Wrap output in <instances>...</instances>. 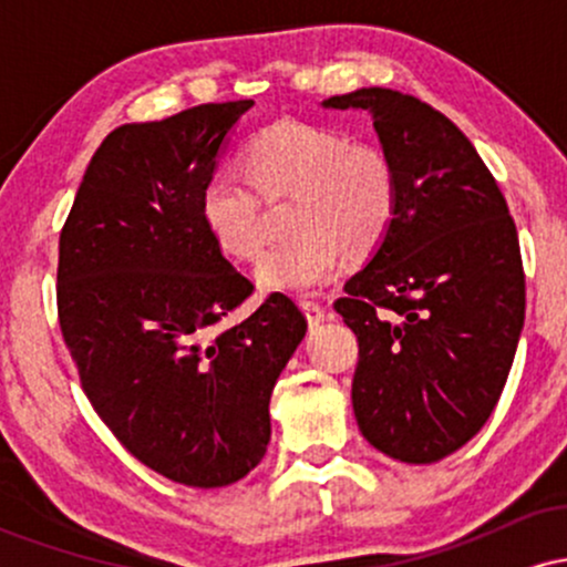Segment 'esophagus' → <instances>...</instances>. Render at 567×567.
<instances>
[{
  "instance_id": "obj_1",
  "label": "esophagus",
  "mask_w": 567,
  "mask_h": 567,
  "mask_svg": "<svg viewBox=\"0 0 567 567\" xmlns=\"http://www.w3.org/2000/svg\"><path fill=\"white\" fill-rule=\"evenodd\" d=\"M301 309L306 315V320H309V324H320L324 320V306L317 303V301H306V298H301Z\"/></svg>"
}]
</instances>
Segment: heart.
<instances>
[{
	"instance_id": "obj_1",
	"label": "heart",
	"mask_w": 567,
	"mask_h": 567,
	"mask_svg": "<svg viewBox=\"0 0 567 567\" xmlns=\"http://www.w3.org/2000/svg\"><path fill=\"white\" fill-rule=\"evenodd\" d=\"M247 181L213 173L199 192V218L226 256H261L269 226L264 202L292 197V237L271 247L256 269L266 290L311 292L336 275L343 252L368 258L392 231L400 205L396 171L373 143L333 127L282 120L245 143Z\"/></svg>"
}]
</instances>
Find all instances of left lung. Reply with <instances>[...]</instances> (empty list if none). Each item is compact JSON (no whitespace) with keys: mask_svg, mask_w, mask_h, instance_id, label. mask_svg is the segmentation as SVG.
<instances>
[{"mask_svg":"<svg viewBox=\"0 0 567 567\" xmlns=\"http://www.w3.org/2000/svg\"><path fill=\"white\" fill-rule=\"evenodd\" d=\"M373 116L400 205L336 311L360 343L351 405L365 440L434 464L491 419L525 322L517 226L472 141L413 95L362 87L322 101Z\"/></svg>","mask_w":567,"mask_h":567,"instance_id":"obj_1","label":"left lung"}]
</instances>
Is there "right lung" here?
<instances>
[{
  "label": "right lung",
  "instance_id": "right-lung-1",
  "mask_svg": "<svg viewBox=\"0 0 567 567\" xmlns=\"http://www.w3.org/2000/svg\"><path fill=\"white\" fill-rule=\"evenodd\" d=\"M252 101L122 125L90 159L58 243V322L90 405L141 464L224 487L264 458L271 389L306 317L252 296L199 218V192Z\"/></svg>",
  "mask_w": 567,
  "mask_h": 567
}]
</instances>
